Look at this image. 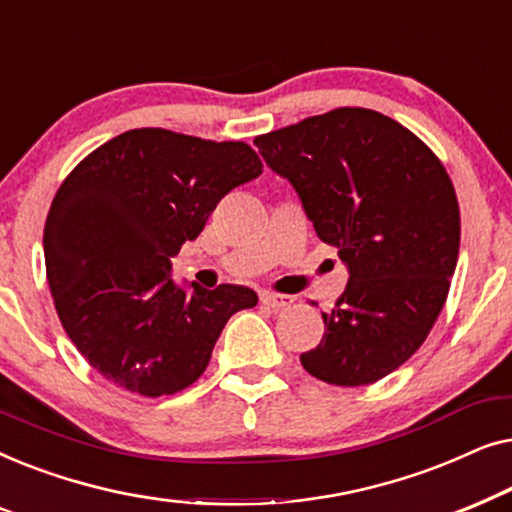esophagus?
Returning a JSON list of instances; mask_svg holds the SVG:
<instances>
[{
    "mask_svg": "<svg viewBox=\"0 0 512 512\" xmlns=\"http://www.w3.org/2000/svg\"><path fill=\"white\" fill-rule=\"evenodd\" d=\"M293 300H296V298L284 296V293H270V291L261 293V303L272 307V310H284V307H289Z\"/></svg>",
    "mask_w": 512,
    "mask_h": 512,
    "instance_id": "obj_1",
    "label": "esophagus"
}]
</instances>
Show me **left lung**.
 Wrapping results in <instances>:
<instances>
[{"label":"left lung","mask_w":512,"mask_h":512,"mask_svg":"<svg viewBox=\"0 0 512 512\" xmlns=\"http://www.w3.org/2000/svg\"><path fill=\"white\" fill-rule=\"evenodd\" d=\"M254 144L349 272L342 296L321 312L324 338L300 363L338 387L382 380L422 347L457 268L459 205L445 167L394 118L359 107Z\"/></svg>","instance_id":"obj_1"}]
</instances>
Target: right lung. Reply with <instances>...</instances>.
Instances as JSON below:
<instances>
[{"mask_svg": "<svg viewBox=\"0 0 512 512\" xmlns=\"http://www.w3.org/2000/svg\"><path fill=\"white\" fill-rule=\"evenodd\" d=\"M263 172L244 142L163 128L109 139L55 193L44 228L46 277L69 340L102 377L142 396H170L205 373L247 286L202 289L172 279L223 195Z\"/></svg>", "mask_w": 512, "mask_h": 512, "instance_id": "right-lung-1", "label": "right lung"}]
</instances>
